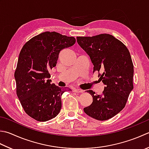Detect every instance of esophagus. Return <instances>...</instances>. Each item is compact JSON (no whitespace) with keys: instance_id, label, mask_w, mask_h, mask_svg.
I'll return each mask as SVG.
<instances>
[{"instance_id":"1","label":"esophagus","mask_w":149,"mask_h":149,"mask_svg":"<svg viewBox=\"0 0 149 149\" xmlns=\"http://www.w3.org/2000/svg\"><path fill=\"white\" fill-rule=\"evenodd\" d=\"M74 92H76V93H83V90H81V89H79V88H75Z\"/></svg>"}]
</instances>
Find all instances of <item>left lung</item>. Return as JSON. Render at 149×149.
<instances>
[{
    "label": "left lung",
    "mask_w": 149,
    "mask_h": 149,
    "mask_svg": "<svg viewBox=\"0 0 149 149\" xmlns=\"http://www.w3.org/2000/svg\"><path fill=\"white\" fill-rule=\"evenodd\" d=\"M77 41L90 56L93 72H98L100 80L105 85L101 95L87 91L93 101L84 108V112L97 120H107L124 109L133 89L134 65L130 52L123 42L110 34L77 37Z\"/></svg>",
    "instance_id": "8db88e82"
}]
</instances>
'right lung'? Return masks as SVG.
Listing matches in <instances>:
<instances>
[{"instance_id":"1","label":"right lung","mask_w":149,"mask_h":149,"mask_svg":"<svg viewBox=\"0 0 149 149\" xmlns=\"http://www.w3.org/2000/svg\"><path fill=\"white\" fill-rule=\"evenodd\" d=\"M75 42L74 37L46 31L31 38L20 50L15 72L17 95L25 112L36 121L57 116L61 95L71 90L51 84L49 70L56 66L60 52Z\"/></svg>"}]
</instances>
